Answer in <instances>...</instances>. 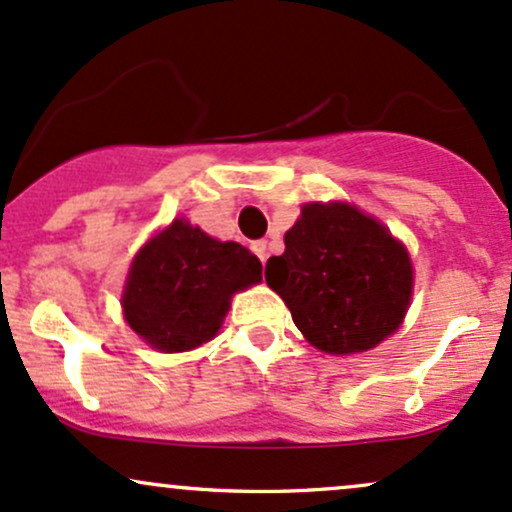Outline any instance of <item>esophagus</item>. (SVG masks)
I'll return each mask as SVG.
<instances>
[{"label":"esophagus","mask_w":512,"mask_h":512,"mask_svg":"<svg viewBox=\"0 0 512 512\" xmlns=\"http://www.w3.org/2000/svg\"><path fill=\"white\" fill-rule=\"evenodd\" d=\"M250 247H252V252L257 255V260L260 262L267 260V240H255Z\"/></svg>","instance_id":"1"}]
</instances>
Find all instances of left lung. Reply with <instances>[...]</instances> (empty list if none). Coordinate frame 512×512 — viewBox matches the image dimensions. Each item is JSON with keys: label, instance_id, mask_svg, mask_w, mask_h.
<instances>
[{"label": "left lung", "instance_id": "obj_1", "mask_svg": "<svg viewBox=\"0 0 512 512\" xmlns=\"http://www.w3.org/2000/svg\"><path fill=\"white\" fill-rule=\"evenodd\" d=\"M269 257L265 279L318 350H372L401 325L413 291L408 252L350 204H308Z\"/></svg>", "mask_w": 512, "mask_h": 512}]
</instances>
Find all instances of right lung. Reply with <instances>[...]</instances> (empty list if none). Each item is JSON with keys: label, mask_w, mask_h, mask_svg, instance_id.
Segmentation results:
<instances>
[{"label": "right lung", "mask_w": 512, "mask_h": 512, "mask_svg": "<svg viewBox=\"0 0 512 512\" xmlns=\"http://www.w3.org/2000/svg\"><path fill=\"white\" fill-rule=\"evenodd\" d=\"M260 279V260L247 247L174 221L133 260L123 316L157 350H192L218 333L230 296Z\"/></svg>", "instance_id": "right-lung-1"}]
</instances>
